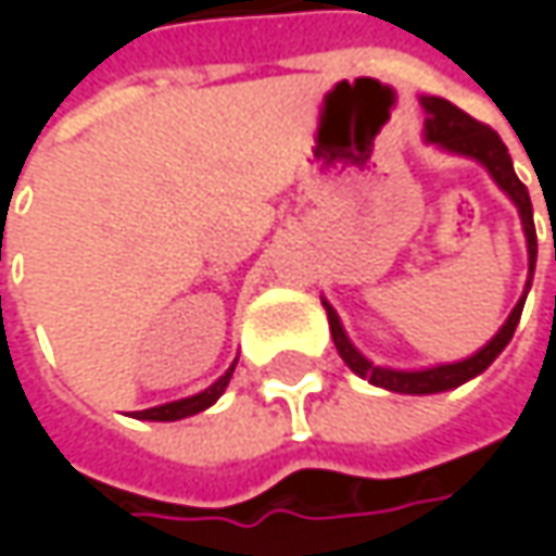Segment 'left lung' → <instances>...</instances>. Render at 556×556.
Listing matches in <instances>:
<instances>
[{
    "mask_svg": "<svg viewBox=\"0 0 556 556\" xmlns=\"http://www.w3.org/2000/svg\"><path fill=\"white\" fill-rule=\"evenodd\" d=\"M420 104L427 111L424 119V141L427 144H437L439 151H448V154H458V157H470L480 166H485V173L495 179V185L502 188L504 194L510 198V203L517 206L520 213V223H523L526 247H529V278H526L523 296L517 300L514 312L507 315L498 333L477 350L473 355L460 358V362H448V365H433V368H417V371H402V368H383V365H374L371 358L355 350V343L346 337L343 325H340V315L333 309L328 300H321V306L328 312V325H331L333 346L340 358L350 365V371L358 377H365L368 383L380 387V390H390V393H405V395H430V393H445V390H455L460 383L473 380L477 374H482L510 343V337L520 325V315H523L526 293L532 288V271H535V253H539V241H535V223H532V201H529V191L526 185L517 179L514 173V161L504 148V141L498 139L495 129H489L480 119L467 117L460 108H455L452 101L437 96H420Z\"/></svg>",
    "mask_w": 556,
    "mask_h": 556,
    "instance_id": "left-lung-1",
    "label": "left lung"
}]
</instances>
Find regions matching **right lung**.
<instances>
[{
    "label": "right lung",
    "mask_w": 556,
    "mask_h": 556,
    "mask_svg": "<svg viewBox=\"0 0 556 556\" xmlns=\"http://www.w3.org/2000/svg\"><path fill=\"white\" fill-rule=\"evenodd\" d=\"M235 365H238V358L228 365V371H225L216 383H210L201 393L179 399V402H166V405H157V408H144V412H136V417H139V420H182V417L206 412V408L225 393V387H228V380H231V374H235Z\"/></svg>",
    "instance_id": "1"
}]
</instances>
